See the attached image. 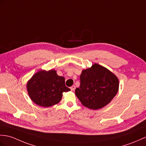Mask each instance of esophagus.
I'll list each match as a JSON object with an SVG mask.
<instances>
[{
  "label": "esophagus",
  "mask_w": 146,
  "mask_h": 146,
  "mask_svg": "<svg viewBox=\"0 0 146 146\" xmlns=\"http://www.w3.org/2000/svg\"><path fill=\"white\" fill-rule=\"evenodd\" d=\"M75 88H76V86L74 85H73L72 86H71V88H70V89L72 91H74V90H75Z\"/></svg>",
  "instance_id": "obj_1"
}]
</instances>
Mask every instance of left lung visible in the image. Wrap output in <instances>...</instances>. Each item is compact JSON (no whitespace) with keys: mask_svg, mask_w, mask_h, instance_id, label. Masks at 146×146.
<instances>
[{"mask_svg":"<svg viewBox=\"0 0 146 146\" xmlns=\"http://www.w3.org/2000/svg\"><path fill=\"white\" fill-rule=\"evenodd\" d=\"M80 79V85L75 90L76 96L83 106L91 110H99L106 106L119 89L117 76L97 63L83 70Z\"/></svg>","mask_w":146,"mask_h":146,"instance_id":"left-lung-1","label":"left lung"}]
</instances>
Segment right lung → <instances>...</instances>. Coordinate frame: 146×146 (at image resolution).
<instances>
[{
	"mask_svg": "<svg viewBox=\"0 0 146 146\" xmlns=\"http://www.w3.org/2000/svg\"><path fill=\"white\" fill-rule=\"evenodd\" d=\"M65 82V78L58 75L55 70H40L28 81L27 91L36 104L50 107L60 102L63 92L70 91Z\"/></svg>",
	"mask_w": 146,
	"mask_h": 146,
	"instance_id": "obj_1",
	"label": "right lung"
}]
</instances>
